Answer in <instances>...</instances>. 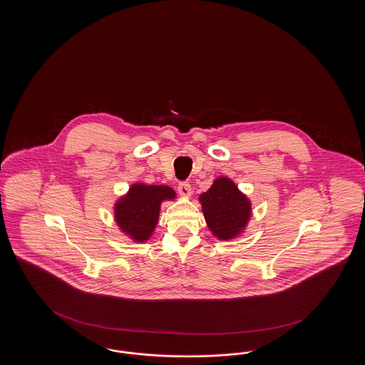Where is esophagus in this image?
Here are the masks:
<instances>
[{"label": "esophagus", "mask_w": 365, "mask_h": 365, "mask_svg": "<svg viewBox=\"0 0 365 365\" xmlns=\"http://www.w3.org/2000/svg\"><path fill=\"white\" fill-rule=\"evenodd\" d=\"M178 191L182 197H190L191 186L189 185V182H180L178 186Z\"/></svg>", "instance_id": "obj_1"}]
</instances>
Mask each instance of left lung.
Here are the masks:
<instances>
[{
  "instance_id": "left-lung-1",
  "label": "left lung",
  "mask_w": 365,
  "mask_h": 365,
  "mask_svg": "<svg viewBox=\"0 0 365 365\" xmlns=\"http://www.w3.org/2000/svg\"><path fill=\"white\" fill-rule=\"evenodd\" d=\"M198 200L207 226L213 237L220 241L240 237L250 220V200L227 176L216 178Z\"/></svg>"
}]
</instances>
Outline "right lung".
Listing matches in <instances>:
<instances>
[{"mask_svg":"<svg viewBox=\"0 0 365 365\" xmlns=\"http://www.w3.org/2000/svg\"><path fill=\"white\" fill-rule=\"evenodd\" d=\"M175 198L176 192L170 186L133 183L115 202V222L134 242H146L155 232L161 202Z\"/></svg>","mask_w":365,"mask_h":365,"instance_id":"add662e5","label":"right lung"}]
</instances>
